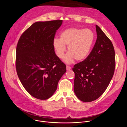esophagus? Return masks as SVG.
I'll return each mask as SVG.
<instances>
[{"mask_svg":"<svg viewBox=\"0 0 127 127\" xmlns=\"http://www.w3.org/2000/svg\"><path fill=\"white\" fill-rule=\"evenodd\" d=\"M71 69V67L70 66H66V69L67 71L68 70H70V69Z\"/></svg>","mask_w":127,"mask_h":127,"instance_id":"obj_1","label":"esophagus"}]
</instances>
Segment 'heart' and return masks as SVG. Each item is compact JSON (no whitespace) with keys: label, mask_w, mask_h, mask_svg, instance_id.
<instances>
[{"label":"heart","mask_w":127,"mask_h":127,"mask_svg":"<svg viewBox=\"0 0 127 127\" xmlns=\"http://www.w3.org/2000/svg\"><path fill=\"white\" fill-rule=\"evenodd\" d=\"M95 36L94 32L89 29L76 28L67 29L60 34V39L55 38L53 46L58 58L62 59L66 51L68 52L64 61L70 64L75 59L82 61L85 59L91 51Z\"/></svg>","instance_id":"b5f03b06"}]
</instances>
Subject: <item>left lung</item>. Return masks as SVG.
Here are the masks:
<instances>
[{"instance_id": "1", "label": "left lung", "mask_w": 127, "mask_h": 127, "mask_svg": "<svg viewBox=\"0 0 127 127\" xmlns=\"http://www.w3.org/2000/svg\"><path fill=\"white\" fill-rule=\"evenodd\" d=\"M97 39L88 56L72 68L75 73L74 91L78 99L90 102L100 97L114 75L115 53L113 45L96 25Z\"/></svg>"}]
</instances>
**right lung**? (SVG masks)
Here are the masks:
<instances>
[{"label":"right lung","mask_w":127,"mask_h":127,"mask_svg":"<svg viewBox=\"0 0 127 127\" xmlns=\"http://www.w3.org/2000/svg\"><path fill=\"white\" fill-rule=\"evenodd\" d=\"M62 20L37 22L22 34L16 50L15 66L22 85L33 97L46 100L53 95L66 71L57 56L53 41Z\"/></svg>","instance_id":"obj_1"}]
</instances>
